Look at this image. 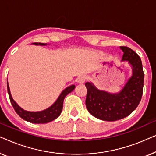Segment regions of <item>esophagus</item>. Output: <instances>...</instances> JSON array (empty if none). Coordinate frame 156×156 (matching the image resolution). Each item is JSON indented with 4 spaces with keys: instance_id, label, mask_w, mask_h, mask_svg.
<instances>
[{
    "instance_id": "34e87169",
    "label": "esophagus",
    "mask_w": 156,
    "mask_h": 156,
    "mask_svg": "<svg viewBox=\"0 0 156 156\" xmlns=\"http://www.w3.org/2000/svg\"><path fill=\"white\" fill-rule=\"evenodd\" d=\"M85 80H86V78H85V76H81L80 77H78L77 82L78 83H79V84H83V83H85Z\"/></svg>"
}]
</instances>
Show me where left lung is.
Instances as JSON below:
<instances>
[{
    "label": "left lung",
    "mask_w": 156,
    "mask_h": 156,
    "mask_svg": "<svg viewBox=\"0 0 156 156\" xmlns=\"http://www.w3.org/2000/svg\"><path fill=\"white\" fill-rule=\"evenodd\" d=\"M122 61H127L131 68V76L119 92L101 90L93 83L87 82L85 105L93 117L103 121L113 122L127 117L135 110L143 94L144 73L141 58L130 48L120 47Z\"/></svg>",
    "instance_id": "left-lung-1"
}]
</instances>
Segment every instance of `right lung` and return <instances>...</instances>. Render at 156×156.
I'll return each instance as SVG.
<instances>
[{"instance_id": "add662e5", "label": "right lung", "mask_w": 156, "mask_h": 156, "mask_svg": "<svg viewBox=\"0 0 156 156\" xmlns=\"http://www.w3.org/2000/svg\"><path fill=\"white\" fill-rule=\"evenodd\" d=\"M33 45H39V46H47L49 45V44L47 43H32ZM7 87L8 92L9 98L11 102L13 108L16 113L25 121L33 123V124H45V123L50 122L53 120L56 119V118L59 117L61 115L63 109V103L64 98L68 94L71 93L72 91L75 89L76 86L74 85H71L70 86L66 87L61 92L60 95L57 98L56 100L52 104L51 106L48 108L44 109V110L39 112H30L25 110L20 107L18 104L13 100L11 93H10V87L8 85V82L7 80Z\"/></svg>"}]
</instances>
